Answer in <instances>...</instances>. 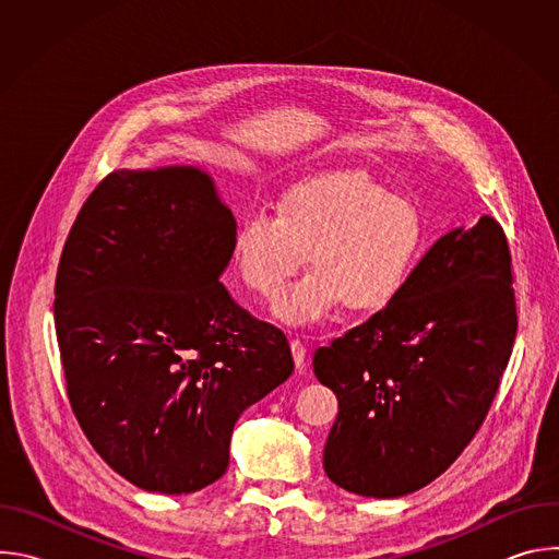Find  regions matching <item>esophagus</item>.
Here are the masks:
<instances>
[{
  "label": "esophagus",
  "instance_id": "1",
  "mask_svg": "<svg viewBox=\"0 0 559 559\" xmlns=\"http://www.w3.org/2000/svg\"><path fill=\"white\" fill-rule=\"evenodd\" d=\"M289 347H292V358H294L296 369L305 371V367H307V349H305V345L298 338H292Z\"/></svg>",
  "mask_w": 559,
  "mask_h": 559
}]
</instances>
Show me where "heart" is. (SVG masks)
Masks as SVG:
<instances>
[{"mask_svg":"<svg viewBox=\"0 0 559 559\" xmlns=\"http://www.w3.org/2000/svg\"><path fill=\"white\" fill-rule=\"evenodd\" d=\"M427 246L414 201L365 173H332L292 186L278 212L257 210L234 231V265L259 296L274 298L301 271L314 272L276 300L294 328L328 321L343 305L373 313L403 294Z\"/></svg>","mask_w":559,"mask_h":559,"instance_id":"b5f03b06","label":"heart"}]
</instances>
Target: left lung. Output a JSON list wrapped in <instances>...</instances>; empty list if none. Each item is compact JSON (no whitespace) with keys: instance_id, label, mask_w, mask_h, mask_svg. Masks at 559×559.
Returning <instances> with one entry per match:
<instances>
[{"instance_id":"left-lung-1","label":"left lung","mask_w":559,"mask_h":559,"mask_svg":"<svg viewBox=\"0 0 559 559\" xmlns=\"http://www.w3.org/2000/svg\"><path fill=\"white\" fill-rule=\"evenodd\" d=\"M502 225L457 227L389 307L318 347L313 373L338 397L323 466L365 498H401L444 473L483 427L518 332Z\"/></svg>"}]
</instances>
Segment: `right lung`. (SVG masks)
Here are the masks:
<instances>
[{
	"label": "right lung",
	"instance_id": "add662e5",
	"mask_svg": "<svg viewBox=\"0 0 559 559\" xmlns=\"http://www.w3.org/2000/svg\"><path fill=\"white\" fill-rule=\"evenodd\" d=\"M236 221L199 168L115 170L66 238L55 330L72 414L143 491L194 493L225 473L231 429L285 382V334L221 274Z\"/></svg>",
	"mask_w": 559,
	"mask_h": 559
}]
</instances>
